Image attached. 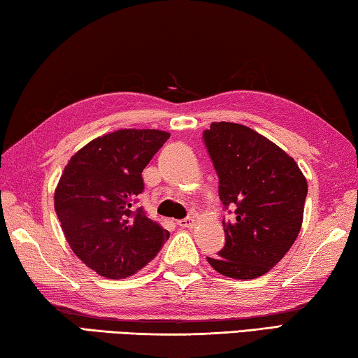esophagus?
<instances>
[{"label": "esophagus", "mask_w": 358, "mask_h": 358, "mask_svg": "<svg viewBox=\"0 0 358 358\" xmlns=\"http://www.w3.org/2000/svg\"><path fill=\"white\" fill-rule=\"evenodd\" d=\"M177 224H178L180 227H183V229H191V227H194V224H196V221H194V217H186V220H181Z\"/></svg>", "instance_id": "1"}]
</instances>
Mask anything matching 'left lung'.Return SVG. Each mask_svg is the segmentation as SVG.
<instances>
[{"label": "left lung", "instance_id": "obj_1", "mask_svg": "<svg viewBox=\"0 0 358 358\" xmlns=\"http://www.w3.org/2000/svg\"><path fill=\"white\" fill-rule=\"evenodd\" d=\"M203 142L220 178V199L232 208L222 221L226 245L207 257L227 278L254 280L280 262L299 237L308 194L294 157L251 128L211 123Z\"/></svg>", "mask_w": 358, "mask_h": 358}]
</instances>
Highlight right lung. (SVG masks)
Listing matches in <instances>:
<instances>
[{
    "label": "right lung",
    "instance_id": "1",
    "mask_svg": "<svg viewBox=\"0 0 358 358\" xmlns=\"http://www.w3.org/2000/svg\"><path fill=\"white\" fill-rule=\"evenodd\" d=\"M171 134L120 129L71 157L55 189V211L71 250L108 280L129 278L156 257L169 232L136 210L142 172Z\"/></svg>",
    "mask_w": 358,
    "mask_h": 358
}]
</instances>
